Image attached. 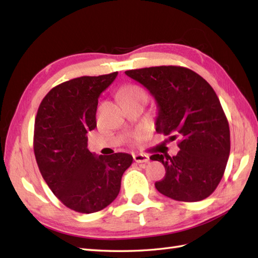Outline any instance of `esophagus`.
<instances>
[{
	"label": "esophagus",
	"instance_id": "34e87169",
	"mask_svg": "<svg viewBox=\"0 0 258 258\" xmlns=\"http://www.w3.org/2000/svg\"><path fill=\"white\" fill-rule=\"evenodd\" d=\"M149 156L143 155V154H135L134 155V161L136 163H147L149 162Z\"/></svg>",
	"mask_w": 258,
	"mask_h": 258
}]
</instances>
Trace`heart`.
I'll return each mask as SVG.
<instances>
[{"label": "heart", "instance_id": "b5f03b06", "mask_svg": "<svg viewBox=\"0 0 258 258\" xmlns=\"http://www.w3.org/2000/svg\"><path fill=\"white\" fill-rule=\"evenodd\" d=\"M119 97L123 102V101L131 100V98H136V97H145L146 98V94H145V92L139 86L127 85V86H125V87H123L122 90H120ZM145 135H146V133L144 132V131H140V132L135 134L134 140L136 142H141L142 140L145 138Z\"/></svg>", "mask_w": 258, "mask_h": 258}]
</instances>
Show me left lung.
Listing matches in <instances>:
<instances>
[{"label":"left lung","mask_w":258,"mask_h":258,"mask_svg":"<svg viewBox=\"0 0 258 258\" xmlns=\"http://www.w3.org/2000/svg\"><path fill=\"white\" fill-rule=\"evenodd\" d=\"M144 85L158 105L156 132L177 140L178 153L154 154L165 176L156 189L179 202H199L220 184L231 151L226 115L215 91L201 75L187 68L162 65L126 71Z\"/></svg>","instance_id":"left-lung-1"}]
</instances>
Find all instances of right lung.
<instances>
[{
	"label": "right lung",
	"instance_id": "right-lung-1",
	"mask_svg": "<svg viewBox=\"0 0 258 258\" xmlns=\"http://www.w3.org/2000/svg\"><path fill=\"white\" fill-rule=\"evenodd\" d=\"M117 76H81L56 85L43 98L34 124L33 149L38 169L63 204L78 213L103 210L116 199L132 155L95 156L87 133L96 127L101 93Z\"/></svg>",
	"mask_w": 258,
	"mask_h": 258
}]
</instances>
